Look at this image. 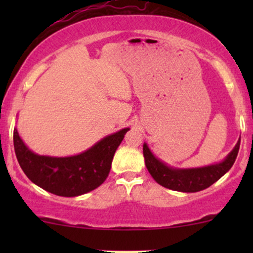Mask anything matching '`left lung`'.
I'll list each match as a JSON object with an SVG mask.
<instances>
[{
	"label": "left lung",
	"instance_id": "1",
	"mask_svg": "<svg viewBox=\"0 0 253 253\" xmlns=\"http://www.w3.org/2000/svg\"><path fill=\"white\" fill-rule=\"evenodd\" d=\"M240 138L236 146L221 162L200 168H175L157 158L150 150L149 145L144 143L143 153L145 165L150 175L158 184L168 189L182 191V193H196L211 187L220 179L236 162L239 152Z\"/></svg>",
	"mask_w": 253,
	"mask_h": 253
}]
</instances>
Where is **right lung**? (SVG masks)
I'll list each match as a JSON object with an SVG mask.
<instances>
[{
    "label": "right lung",
    "instance_id": "add662e5",
    "mask_svg": "<svg viewBox=\"0 0 253 253\" xmlns=\"http://www.w3.org/2000/svg\"><path fill=\"white\" fill-rule=\"evenodd\" d=\"M123 128L74 156L38 155L24 143L14 128V149L20 167L38 187L58 196H80L96 189L109 175L112 161L125 134Z\"/></svg>",
    "mask_w": 253,
    "mask_h": 253
}]
</instances>
